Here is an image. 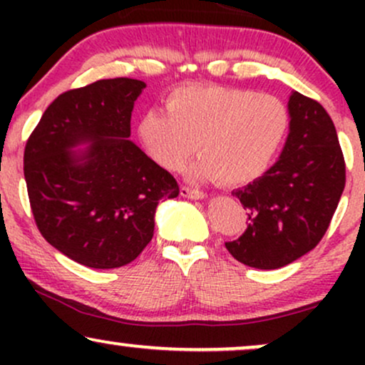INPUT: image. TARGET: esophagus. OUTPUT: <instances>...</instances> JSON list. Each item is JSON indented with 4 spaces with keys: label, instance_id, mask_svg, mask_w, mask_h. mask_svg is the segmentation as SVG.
I'll return each instance as SVG.
<instances>
[{
    "label": "esophagus",
    "instance_id": "1",
    "mask_svg": "<svg viewBox=\"0 0 365 365\" xmlns=\"http://www.w3.org/2000/svg\"><path fill=\"white\" fill-rule=\"evenodd\" d=\"M180 194H182L183 197H187V199H194V200H199V199H204V197H207L206 192L197 190V188H192L187 185H183L182 188H180Z\"/></svg>",
    "mask_w": 365,
    "mask_h": 365
}]
</instances>
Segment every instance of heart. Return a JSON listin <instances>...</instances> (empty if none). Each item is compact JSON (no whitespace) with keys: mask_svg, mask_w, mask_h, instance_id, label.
Wrapping results in <instances>:
<instances>
[{"mask_svg":"<svg viewBox=\"0 0 365 365\" xmlns=\"http://www.w3.org/2000/svg\"><path fill=\"white\" fill-rule=\"evenodd\" d=\"M290 128V113L271 94L217 86L177 89L168 111L149 110L139 121V139L163 168L178 171L195 148L190 166L197 180L252 182L269 168Z\"/></svg>","mask_w":365,"mask_h":365,"instance_id":"b5f03b06","label":"heart"}]
</instances>
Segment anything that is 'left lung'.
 I'll return each mask as SVG.
<instances>
[{
  "label": "left lung",
  "mask_w": 365,
  "mask_h": 365,
  "mask_svg": "<svg viewBox=\"0 0 365 365\" xmlns=\"http://www.w3.org/2000/svg\"><path fill=\"white\" fill-rule=\"evenodd\" d=\"M290 128L279 159L262 177L232 192L249 215L228 252L257 269L287 266L321 242L345 188V159L324 108L293 91Z\"/></svg>",
  "instance_id": "left-lung-1"
}]
</instances>
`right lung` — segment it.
Instances as JSON below:
<instances>
[{
	"mask_svg": "<svg viewBox=\"0 0 365 365\" xmlns=\"http://www.w3.org/2000/svg\"><path fill=\"white\" fill-rule=\"evenodd\" d=\"M144 89L142 81L120 77L63 92L25 145L37 228L82 266L132 262L154 235L158 204L180 192L173 175L128 140L133 103Z\"/></svg>",
	"mask_w": 365,
	"mask_h": 365,
	"instance_id": "right-lung-1",
	"label": "right lung"
}]
</instances>
